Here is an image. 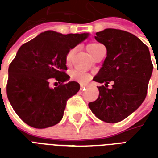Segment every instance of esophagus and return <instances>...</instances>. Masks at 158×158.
<instances>
[{"label": "esophagus", "instance_id": "1", "mask_svg": "<svg viewBox=\"0 0 158 158\" xmlns=\"http://www.w3.org/2000/svg\"><path fill=\"white\" fill-rule=\"evenodd\" d=\"M86 85H85V84H80V88H81V89H84V88H85L86 87Z\"/></svg>", "mask_w": 158, "mask_h": 158}]
</instances>
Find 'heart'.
<instances>
[{
    "instance_id": "b5f03b06",
    "label": "heart",
    "mask_w": 158,
    "mask_h": 158,
    "mask_svg": "<svg viewBox=\"0 0 158 158\" xmlns=\"http://www.w3.org/2000/svg\"><path fill=\"white\" fill-rule=\"evenodd\" d=\"M102 46L101 44H98V43H90V44H88L86 48H87V51L89 52V53L90 55L94 56L96 55V53L97 52V51L99 50ZM74 53H75V49L72 48L69 50L67 55H66V63L69 65L71 63L73 60V57L74 56ZM70 79H73V80H75L77 82L79 83H86L88 82L90 79V75L89 73H87L85 71H82V70H79V69H74V70H72L70 72Z\"/></svg>"
}]
</instances>
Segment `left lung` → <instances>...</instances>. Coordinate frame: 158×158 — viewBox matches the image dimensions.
Returning a JSON list of instances; mask_svg holds the SVG:
<instances>
[{"label":"left lung","instance_id":"left-lung-1","mask_svg":"<svg viewBox=\"0 0 158 158\" xmlns=\"http://www.w3.org/2000/svg\"><path fill=\"white\" fill-rule=\"evenodd\" d=\"M95 39L106 46V57L93 80L105 83L97 87L99 96L89 103L95 115L106 123H115L138 109L146 98L153 65L148 47L132 34L106 29ZM113 82V88L108 84Z\"/></svg>","mask_w":158,"mask_h":158}]
</instances>
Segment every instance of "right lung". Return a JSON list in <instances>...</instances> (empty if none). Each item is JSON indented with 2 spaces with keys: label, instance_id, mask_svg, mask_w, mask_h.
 Listing matches in <instances>:
<instances>
[{
  "label": "right lung",
  "instance_id": "1",
  "mask_svg": "<svg viewBox=\"0 0 158 158\" xmlns=\"http://www.w3.org/2000/svg\"><path fill=\"white\" fill-rule=\"evenodd\" d=\"M88 33L69 34L48 30L21 45L8 69L6 94L16 113L36 129L56 125L62 118L69 98L80 89L78 82L68 81L66 55L84 41ZM54 77L60 85L48 86Z\"/></svg>",
  "mask_w": 158,
  "mask_h": 158
}]
</instances>
